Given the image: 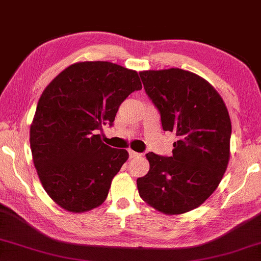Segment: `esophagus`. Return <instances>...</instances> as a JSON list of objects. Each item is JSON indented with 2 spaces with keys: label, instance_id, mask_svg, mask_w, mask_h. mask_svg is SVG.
<instances>
[{
  "label": "esophagus",
  "instance_id": "34e87169",
  "mask_svg": "<svg viewBox=\"0 0 261 261\" xmlns=\"http://www.w3.org/2000/svg\"><path fill=\"white\" fill-rule=\"evenodd\" d=\"M129 156L130 159H135V158H138V156H140L139 153H137V151H134V150H129Z\"/></svg>",
  "mask_w": 261,
  "mask_h": 261
}]
</instances>
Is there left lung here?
I'll return each instance as SVG.
<instances>
[{
    "label": "left lung",
    "mask_w": 261,
    "mask_h": 261,
    "mask_svg": "<svg viewBox=\"0 0 261 261\" xmlns=\"http://www.w3.org/2000/svg\"><path fill=\"white\" fill-rule=\"evenodd\" d=\"M164 131L174 132L171 156L150 151L149 171L137 179L139 195L168 215L200 206L216 191L229 161L231 124L215 88L179 68L140 72Z\"/></svg>",
    "instance_id": "8db88e82"
}]
</instances>
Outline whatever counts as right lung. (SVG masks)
<instances>
[{
  "label": "right lung",
  "instance_id": "add662e5",
  "mask_svg": "<svg viewBox=\"0 0 261 261\" xmlns=\"http://www.w3.org/2000/svg\"><path fill=\"white\" fill-rule=\"evenodd\" d=\"M136 70L108 61L70 65L45 88L31 126L35 169L63 209L84 212L106 200L112 180L129 158L101 141L121 103L141 90Z\"/></svg>",
  "mask_w": 261,
  "mask_h": 261
}]
</instances>
